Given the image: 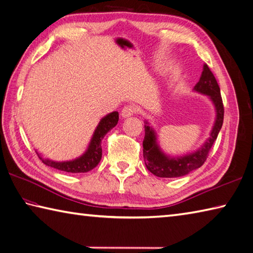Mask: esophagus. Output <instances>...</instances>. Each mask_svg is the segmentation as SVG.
Instances as JSON below:
<instances>
[{"mask_svg": "<svg viewBox=\"0 0 253 253\" xmlns=\"http://www.w3.org/2000/svg\"><path fill=\"white\" fill-rule=\"evenodd\" d=\"M137 112V108L135 105H132V104H129V105H126L123 107L122 110V116L123 117H130L132 116L133 114H136Z\"/></svg>", "mask_w": 253, "mask_h": 253, "instance_id": "1", "label": "esophagus"}]
</instances>
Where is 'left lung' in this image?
Here are the masks:
<instances>
[{
  "label": "left lung",
  "instance_id": "1",
  "mask_svg": "<svg viewBox=\"0 0 253 253\" xmlns=\"http://www.w3.org/2000/svg\"><path fill=\"white\" fill-rule=\"evenodd\" d=\"M194 90L209 95L216 107V122L211 132V137L196 152L181 158H170L163 153L156 142L155 131L146 126V135L143 139V159L147 169L152 174L159 177H179L202 167L206 161L212 145L217 139L219 130L224 123V104L220 95V88L214 74L207 64H204L200 81L196 83Z\"/></svg>",
  "mask_w": 253,
  "mask_h": 253
}]
</instances>
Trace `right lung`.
<instances>
[{
    "instance_id": "1",
    "label": "right lung",
    "mask_w": 253,
    "mask_h": 253,
    "mask_svg": "<svg viewBox=\"0 0 253 253\" xmlns=\"http://www.w3.org/2000/svg\"><path fill=\"white\" fill-rule=\"evenodd\" d=\"M118 123V113L113 112L108 114L107 116L102 118V121L96 127L95 132H94L93 138L91 140L90 146H88L86 152L78 159L73 161H67V162H54L50 160H46L41 158L38 155L39 159H41L44 165L48 167L54 168L60 171L70 172V173H84L93 170L98 163L101 161L102 158V148H101V141L103 138L105 137L106 133L110 131L112 128L115 127Z\"/></svg>"
}]
</instances>
